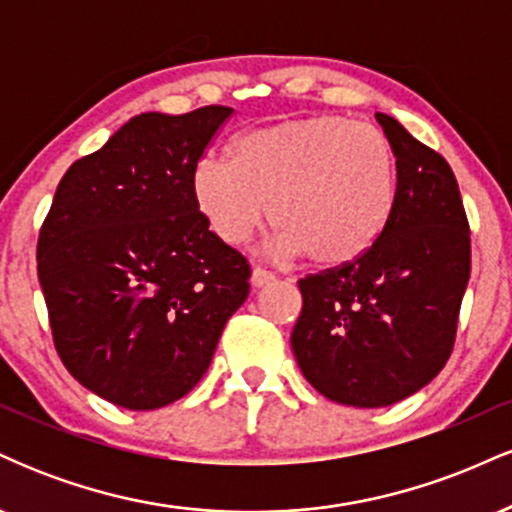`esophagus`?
<instances>
[{
	"instance_id": "esophagus-1",
	"label": "esophagus",
	"mask_w": 512,
	"mask_h": 512,
	"mask_svg": "<svg viewBox=\"0 0 512 512\" xmlns=\"http://www.w3.org/2000/svg\"><path fill=\"white\" fill-rule=\"evenodd\" d=\"M274 279H276V274L269 272V269H264V267H255L250 274V284L255 286V289H262V286L272 284Z\"/></svg>"
}]
</instances>
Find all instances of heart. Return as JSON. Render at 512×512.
<instances>
[{
	"label": "heart",
	"instance_id": "heart-1",
	"mask_svg": "<svg viewBox=\"0 0 512 512\" xmlns=\"http://www.w3.org/2000/svg\"><path fill=\"white\" fill-rule=\"evenodd\" d=\"M192 197L221 243H245L267 216L274 252L339 267L383 236L397 202V158L378 127L298 117L240 134L231 161H197Z\"/></svg>",
	"mask_w": 512,
	"mask_h": 512
}]
</instances>
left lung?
Here are the masks:
<instances>
[{
  "mask_svg": "<svg viewBox=\"0 0 512 512\" xmlns=\"http://www.w3.org/2000/svg\"><path fill=\"white\" fill-rule=\"evenodd\" d=\"M397 158V202L358 260L298 281L291 349L320 395L390 407L431 383L452 354L472 269L460 187L443 156L375 113Z\"/></svg>",
  "mask_w": 512,
  "mask_h": 512,
  "instance_id": "left-lung-1",
  "label": "left lung"
}]
</instances>
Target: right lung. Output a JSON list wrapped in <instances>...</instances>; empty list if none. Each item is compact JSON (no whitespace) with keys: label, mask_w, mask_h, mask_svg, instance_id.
<instances>
[{"label":"right lung","mask_w":512,"mask_h":512,"mask_svg":"<svg viewBox=\"0 0 512 512\" xmlns=\"http://www.w3.org/2000/svg\"><path fill=\"white\" fill-rule=\"evenodd\" d=\"M233 108L142 113L72 163L38 238L62 363L132 411L185 397L250 293V264L209 231L192 168Z\"/></svg>","instance_id":"add662e5"}]
</instances>
